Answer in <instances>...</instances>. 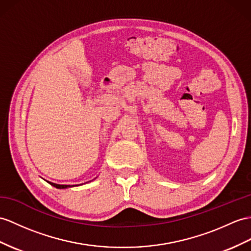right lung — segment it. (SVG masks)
I'll return each mask as SVG.
<instances>
[{"label": "right lung", "instance_id": "right-lung-1", "mask_svg": "<svg viewBox=\"0 0 251 251\" xmlns=\"http://www.w3.org/2000/svg\"><path fill=\"white\" fill-rule=\"evenodd\" d=\"M49 184H51L52 186L59 188V189H64V188H68V187H73V186H78V185H63V184H56V183H53V182H49L47 181Z\"/></svg>", "mask_w": 251, "mask_h": 251}]
</instances>
